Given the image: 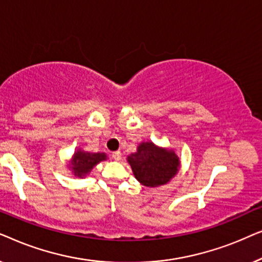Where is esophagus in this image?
I'll list each match as a JSON object with an SVG mask.
<instances>
[{"mask_svg":"<svg viewBox=\"0 0 262 262\" xmlns=\"http://www.w3.org/2000/svg\"><path fill=\"white\" fill-rule=\"evenodd\" d=\"M112 157L116 161H119L120 159H121V152L120 151H114L113 154H112Z\"/></svg>","mask_w":262,"mask_h":262,"instance_id":"obj_1","label":"esophagus"}]
</instances>
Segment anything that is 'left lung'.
Segmentation results:
<instances>
[{
	"mask_svg": "<svg viewBox=\"0 0 262 262\" xmlns=\"http://www.w3.org/2000/svg\"><path fill=\"white\" fill-rule=\"evenodd\" d=\"M126 160L139 184L150 188L167 185L181 167L174 149L156 145L151 141L139 143L137 150L127 155Z\"/></svg>",
	"mask_w": 262,
	"mask_h": 262,
	"instance_id": "1",
	"label": "left lung"
}]
</instances>
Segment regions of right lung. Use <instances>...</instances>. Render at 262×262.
I'll list each match as a JSON object with an SVG mask.
<instances>
[{"mask_svg": "<svg viewBox=\"0 0 262 262\" xmlns=\"http://www.w3.org/2000/svg\"><path fill=\"white\" fill-rule=\"evenodd\" d=\"M108 157L105 152H91L85 150L77 148L75 150L71 160L68 161V168L71 170L74 177L83 179L91 174L96 164L102 161H106Z\"/></svg>", "mask_w": 262, "mask_h": 262, "instance_id": "add662e5", "label": "right lung"}]
</instances>
